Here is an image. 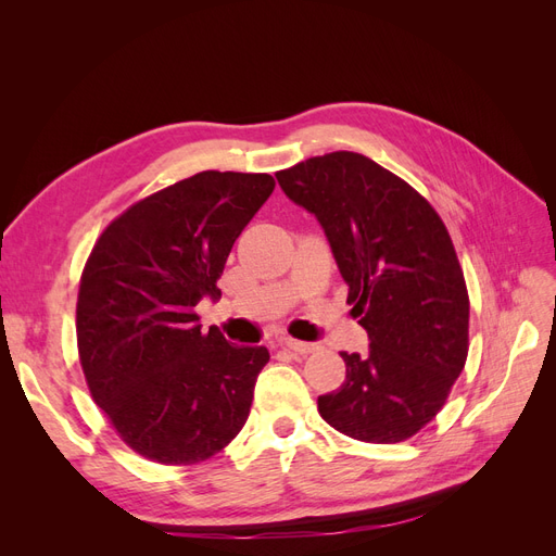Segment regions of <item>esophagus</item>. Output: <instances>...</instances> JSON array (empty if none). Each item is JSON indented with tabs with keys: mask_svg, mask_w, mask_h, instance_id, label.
<instances>
[{
	"mask_svg": "<svg viewBox=\"0 0 556 556\" xmlns=\"http://www.w3.org/2000/svg\"><path fill=\"white\" fill-rule=\"evenodd\" d=\"M280 345L296 352V355H308V352H315V343H304V341H296V339H280Z\"/></svg>",
	"mask_w": 556,
	"mask_h": 556,
	"instance_id": "1",
	"label": "esophagus"
}]
</instances>
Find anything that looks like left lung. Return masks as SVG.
<instances>
[{
    "instance_id": "8db88e82",
    "label": "left lung",
    "mask_w": 556,
    "mask_h": 556,
    "mask_svg": "<svg viewBox=\"0 0 556 556\" xmlns=\"http://www.w3.org/2000/svg\"><path fill=\"white\" fill-rule=\"evenodd\" d=\"M315 213L348 285L368 352H341L345 380L317 399L327 425L401 443L441 413L468 357V290L441 215L366 155L336 150L276 174Z\"/></svg>"
}]
</instances>
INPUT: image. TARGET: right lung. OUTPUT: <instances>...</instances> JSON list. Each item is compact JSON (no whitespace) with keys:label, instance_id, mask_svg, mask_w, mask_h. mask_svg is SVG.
<instances>
[{"label":"right lung","instance_id":"add662e5","mask_svg":"<svg viewBox=\"0 0 556 556\" xmlns=\"http://www.w3.org/2000/svg\"><path fill=\"white\" fill-rule=\"evenodd\" d=\"M276 188L268 174L201 172L150 194L102 231L76 301L88 390L127 447L190 466L227 447L250 415L268 350L201 331L233 241Z\"/></svg>","mask_w":556,"mask_h":556}]
</instances>
